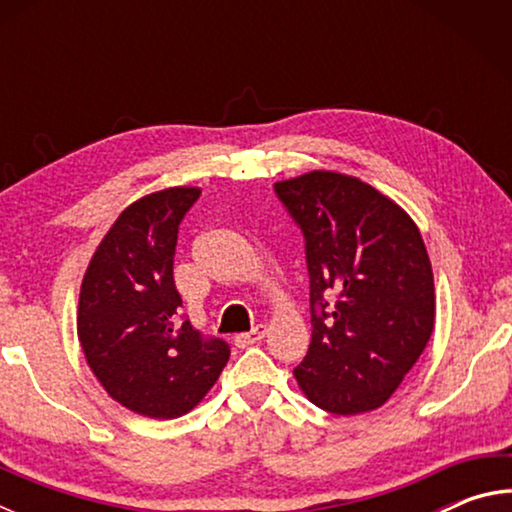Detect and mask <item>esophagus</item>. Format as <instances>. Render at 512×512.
<instances>
[{
  "label": "esophagus",
  "instance_id": "34e87169",
  "mask_svg": "<svg viewBox=\"0 0 512 512\" xmlns=\"http://www.w3.org/2000/svg\"><path fill=\"white\" fill-rule=\"evenodd\" d=\"M264 334H266V325H257V327L250 329V332L237 334L235 336V345H237V348H248V345L262 341Z\"/></svg>",
  "mask_w": 512,
  "mask_h": 512
}]
</instances>
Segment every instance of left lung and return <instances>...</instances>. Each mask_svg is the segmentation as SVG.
<instances>
[{
    "mask_svg": "<svg viewBox=\"0 0 512 512\" xmlns=\"http://www.w3.org/2000/svg\"><path fill=\"white\" fill-rule=\"evenodd\" d=\"M305 237L311 343L296 366L311 402L336 415L377 409L433 332L431 262L402 207L332 171L275 183Z\"/></svg>",
    "mask_w": 512,
    "mask_h": 512,
    "instance_id": "left-lung-1",
    "label": "left lung"
}]
</instances>
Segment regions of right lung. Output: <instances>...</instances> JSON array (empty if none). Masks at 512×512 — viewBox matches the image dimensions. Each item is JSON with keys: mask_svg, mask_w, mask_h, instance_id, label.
<instances>
[{"mask_svg": "<svg viewBox=\"0 0 512 512\" xmlns=\"http://www.w3.org/2000/svg\"><path fill=\"white\" fill-rule=\"evenodd\" d=\"M201 189L171 187L119 214L85 271L79 341L101 386L146 418H180L203 400L230 359L183 314L173 282L178 228Z\"/></svg>", "mask_w": 512, "mask_h": 512, "instance_id": "obj_1", "label": "right lung"}]
</instances>
